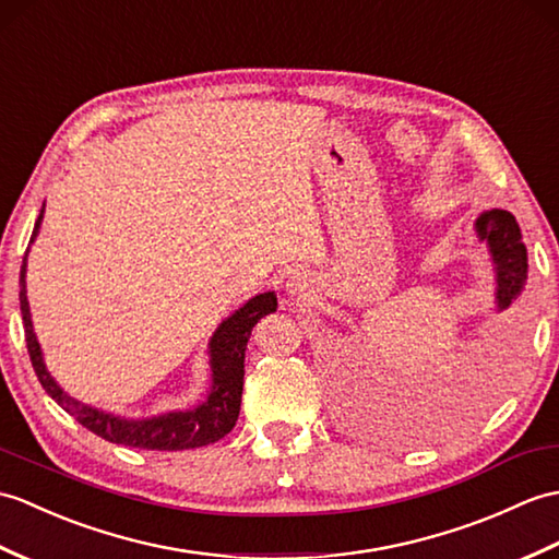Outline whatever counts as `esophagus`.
I'll return each instance as SVG.
<instances>
[{"label": "esophagus", "instance_id": "esophagus-1", "mask_svg": "<svg viewBox=\"0 0 559 559\" xmlns=\"http://www.w3.org/2000/svg\"><path fill=\"white\" fill-rule=\"evenodd\" d=\"M290 288H293V290H300L302 285H300V283H290Z\"/></svg>", "mask_w": 559, "mask_h": 559}]
</instances>
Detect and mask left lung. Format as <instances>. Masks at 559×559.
Listing matches in <instances>:
<instances>
[{
	"instance_id": "8db88e82",
	"label": "left lung",
	"mask_w": 559,
	"mask_h": 559,
	"mask_svg": "<svg viewBox=\"0 0 559 559\" xmlns=\"http://www.w3.org/2000/svg\"><path fill=\"white\" fill-rule=\"evenodd\" d=\"M478 238L488 242L498 274V309H508L526 283V248L516 218L504 210H490L476 221Z\"/></svg>"
}]
</instances>
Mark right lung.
Listing matches in <instances>:
<instances>
[{
    "label": "right lung",
    "instance_id": "right-lung-1",
    "mask_svg": "<svg viewBox=\"0 0 559 559\" xmlns=\"http://www.w3.org/2000/svg\"><path fill=\"white\" fill-rule=\"evenodd\" d=\"M40 221H43V214L37 218L33 238L37 236ZM19 285H21L19 300H21L25 343H28L33 369L47 391V395L55 400L61 409H67L78 424H83L87 431L109 440V443L140 448V450H190V448L216 443V440L230 433V428L236 426L238 414H240L245 349H248L250 333L259 319L271 314V311H276L278 307L274 293H262L252 297L248 305L240 307L236 314L221 323L210 343L214 383H212L210 395H206V400L200 407H194L190 412H171L166 414V417L147 419V421H126L119 417H111V414H104L99 409L81 405V402L69 397L55 383V379H51L43 365L40 345H37V338L33 333L28 297H25V257H23Z\"/></svg>",
    "mask_w": 559,
    "mask_h": 559
}]
</instances>
